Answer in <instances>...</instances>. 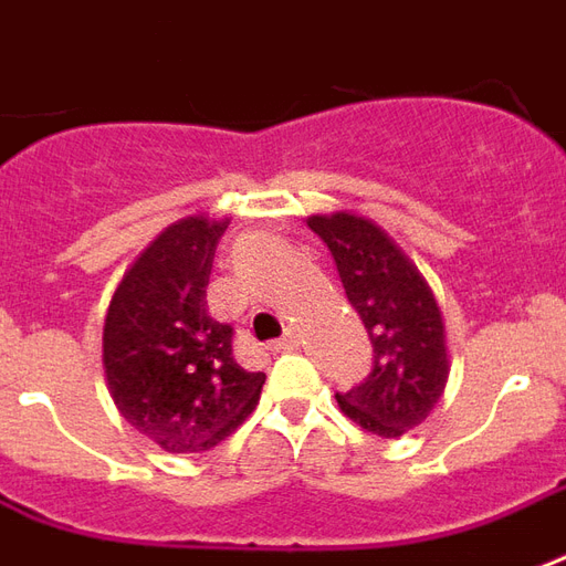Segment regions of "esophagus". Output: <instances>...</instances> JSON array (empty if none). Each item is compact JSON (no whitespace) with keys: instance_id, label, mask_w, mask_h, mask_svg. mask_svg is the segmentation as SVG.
<instances>
[{"instance_id":"1","label":"esophagus","mask_w":566,"mask_h":566,"mask_svg":"<svg viewBox=\"0 0 566 566\" xmlns=\"http://www.w3.org/2000/svg\"><path fill=\"white\" fill-rule=\"evenodd\" d=\"M271 349H274V353H292V349H298V334L286 332L280 340L271 344Z\"/></svg>"}]
</instances>
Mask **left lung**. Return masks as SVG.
Instances as JSON below:
<instances>
[{
  "label": "left lung",
  "instance_id": "1",
  "mask_svg": "<svg viewBox=\"0 0 566 566\" xmlns=\"http://www.w3.org/2000/svg\"><path fill=\"white\" fill-rule=\"evenodd\" d=\"M374 344L370 374L334 398L370 434L401 437L422 424L449 377L443 316L431 289L398 243L353 213L311 217Z\"/></svg>",
  "mask_w": 566,
  "mask_h": 566
}]
</instances>
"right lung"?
<instances>
[{
    "label": "right lung",
    "mask_w": 566,
    "mask_h": 566,
    "mask_svg": "<svg viewBox=\"0 0 566 566\" xmlns=\"http://www.w3.org/2000/svg\"><path fill=\"white\" fill-rule=\"evenodd\" d=\"M226 226L205 217L168 226L129 268L105 319L111 398L165 452L213 449L253 413L265 386L262 370L234 361V328L205 301Z\"/></svg>",
    "instance_id": "right-lung-1"
}]
</instances>
